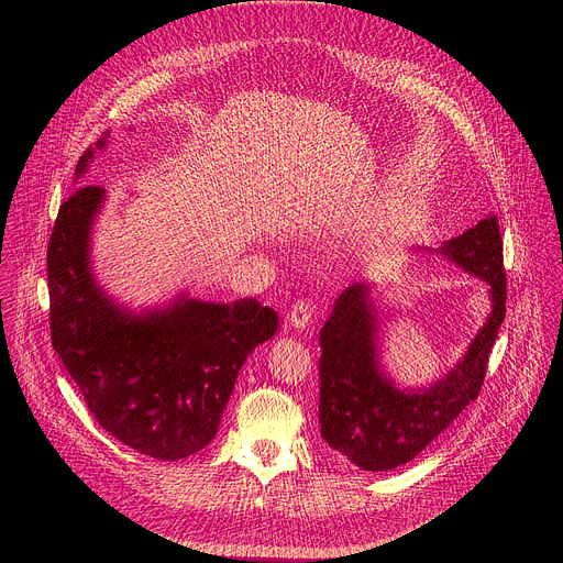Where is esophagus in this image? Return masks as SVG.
I'll return each mask as SVG.
<instances>
[{"label":"esophagus","mask_w":563,"mask_h":563,"mask_svg":"<svg viewBox=\"0 0 563 563\" xmlns=\"http://www.w3.org/2000/svg\"><path fill=\"white\" fill-rule=\"evenodd\" d=\"M287 320H289V325H291L294 330H305V328L309 325V320H311V307H309V302H307V300L294 302L291 309H289V313H287Z\"/></svg>","instance_id":"esophagus-1"}]
</instances>
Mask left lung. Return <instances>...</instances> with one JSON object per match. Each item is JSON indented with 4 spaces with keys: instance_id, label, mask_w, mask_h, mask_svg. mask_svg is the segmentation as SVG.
Returning a JSON list of instances; mask_svg holds the SVG:
<instances>
[{
    "instance_id": "obj_1",
    "label": "left lung",
    "mask_w": 563,
    "mask_h": 563,
    "mask_svg": "<svg viewBox=\"0 0 563 563\" xmlns=\"http://www.w3.org/2000/svg\"><path fill=\"white\" fill-rule=\"evenodd\" d=\"M488 285L490 313L465 354L426 387H398L380 365L369 283L347 287L320 330V437L361 470L385 472L423 452L478 396L506 318L504 243L495 213L437 250Z\"/></svg>"
}]
</instances>
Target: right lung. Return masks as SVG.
Here are the masks:
<instances>
[{
	"instance_id": "1",
	"label": "right lung",
	"mask_w": 563,
	"mask_h": 563,
	"mask_svg": "<svg viewBox=\"0 0 563 563\" xmlns=\"http://www.w3.org/2000/svg\"><path fill=\"white\" fill-rule=\"evenodd\" d=\"M109 131L75 167L79 185ZM102 187L75 189L59 207L46 256L51 341L96 421L157 461L200 452L247 356L278 330V313L256 298L209 302L178 294L140 311L118 302L91 267Z\"/></svg>"
}]
</instances>
